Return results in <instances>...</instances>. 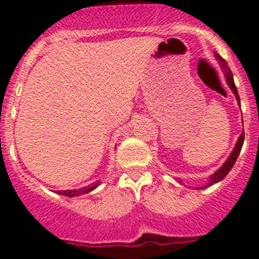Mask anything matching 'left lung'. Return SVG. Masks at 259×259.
Returning <instances> with one entry per match:
<instances>
[{
  "label": "left lung",
  "mask_w": 259,
  "mask_h": 259,
  "mask_svg": "<svg viewBox=\"0 0 259 259\" xmlns=\"http://www.w3.org/2000/svg\"><path fill=\"white\" fill-rule=\"evenodd\" d=\"M215 58H217V60L219 62V66H221L222 71H223V74H225L226 82H227L229 87L234 93V95H235V98H237L238 105H239V107H241V99H239V95H238V90H237V87H235V83H234L233 72H231V70H230V67L227 66V62H226L225 59L222 58L221 55H218L217 52H215ZM243 141H245V133H242L241 136H239L237 144H235V148L233 149V152H231V154L229 156V158L226 160L225 164H223V165H222L221 168L217 170V172L213 173L212 176H209V183H207V185H204V187H201V189L207 188V187H211V185H213V184H217V183L222 181L226 176H227V173L231 170V168H233L234 164H235V161H237L238 156H239V153H241Z\"/></svg>",
  "instance_id": "8db88e82"
}]
</instances>
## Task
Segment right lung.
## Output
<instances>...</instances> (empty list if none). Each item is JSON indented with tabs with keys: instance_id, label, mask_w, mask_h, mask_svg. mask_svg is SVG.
Segmentation results:
<instances>
[{
	"instance_id": "add662e5",
	"label": "right lung",
	"mask_w": 259,
	"mask_h": 259,
	"mask_svg": "<svg viewBox=\"0 0 259 259\" xmlns=\"http://www.w3.org/2000/svg\"><path fill=\"white\" fill-rule=\"evenodd\" d=\"M99 185V181L97 183H94V184L89 185V187H84V188L80 189H68V191H58L59 195H64V196L68 197H74V196H79V195H84V193L91 192L93 189H95Z\"/></svg>"
}]
</instances>
